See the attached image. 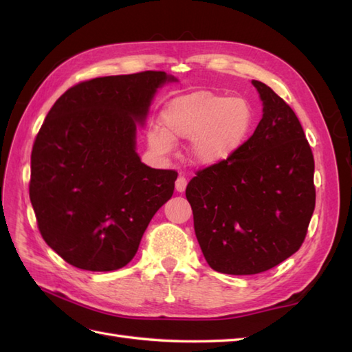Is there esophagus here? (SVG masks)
<instances>
[{"label": "esophagus", "instance_id": "34e87169", "mask_svg": "<svg viewBox=\"0 0 352 352\" xmlns=\"http://www.w3.org/2000/svg\"><path fill=\"white\" fill-rule=\"evenodd\" d=\"M186 186H188V180H186V178L182 177V175L178 177L177 182H175V190L183 193L186 190Z\"/></svg>", "mask_w": 352, "mask_h": 352}]
</instances>
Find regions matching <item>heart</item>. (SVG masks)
Wrapping results in <instances>:
<instances>
[{"mask_svg": "<svg viewBox=\"0 0 352 352\" xmlns=\"http://www.w3.org/2000/svg\"><path fill=\"white\" fill-rule=\"evenodd\" d=\"M162 129L151 126L146 142L157 155H168L174 140H190L189 157L198 166H216L231 159L252 125L250 102L241 96L195 91L170 100L160 113Z\"/></svg>", "mask_w": 352, "mask_h": 352, "instance_id": "b5f03b06", "label": "heart"}]
</instances>
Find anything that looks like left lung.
<instances>
[{
  "instance_id": "1",
  "label": "left lung",
  "mask_w": 352,
  "mask_h": 352,
  "mask_svg": "<svg viewBox=\"0 0 352 352\" xmlns=\"http://www.w3.org/2000/svg\"><path fill=\"white\" fill-rule=\"evenodd\" d=\"M263 115L252 136L186 188L198 243L212 269L230 275L267 271L302 245L315 210V160L295 111L252 80Z\"/></svg>"
}]
</instances>
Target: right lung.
I'll use <instances>...</instances> for the list:
<instances>
[{
	"label": "right lung",
	"mask_w": 352,
	"mask_h": 352,
	"mask_svg": "<svg viewBox=\"0 0 352 352\" xmlns=\"http://www.w3.org/2000/svg\"><path fill=\"white\" fill-rule=\"evenodd\" d=\"M162 71L100 77L68 89L48 111L32 151L30 199L43 241L69 265L116 271L136 256L177 172L136 153Z\"/></svg>",
	"instance_id": "right-lung-1"
}]
</instances>
